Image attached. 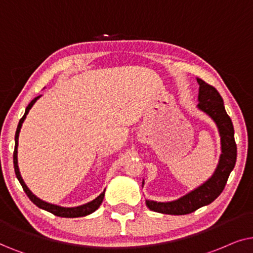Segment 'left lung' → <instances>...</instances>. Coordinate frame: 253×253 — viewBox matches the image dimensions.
<instances>
[{"instance_id": "left-lung-1", "label": "left lung", "mask_w": 253, "mask_h": 253, "mask_svg": "<svg viewBox=\"0 0 253 253\" xmlns=\"http://www.w3.org/2000/svg\"><path fill=\"white\" fill-rule=\"evenodd\" d=\"M199 83L198 95V109L208 114L216 124L221 136V155L218 164L213 176L195 190L188 192L179 199L168 203H157L146 200L147 207L150 211L169 215H185L197 211L198 208L206 206L216 199L222 193L227 184L229 174L234 169L237 157V147L234 137V126L230 117L225 112L223 99L214 86L205 81L197 79ZM144 180L142 181L143 187Z\"/></svg>"}]
</instances>
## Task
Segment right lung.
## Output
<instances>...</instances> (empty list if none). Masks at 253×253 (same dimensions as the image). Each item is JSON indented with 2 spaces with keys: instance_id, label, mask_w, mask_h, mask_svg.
Returning a JSON list of instances; mask_svg holds the SVG:
<instances>
[{
  "instance_id": "add662e5",
  "label": "right lung",
  "mask_w": 253,
  "mask_h": 253,
  "mask_svg": "<svg viewBox=\"0 0 253 253\" xmlns=\"http://www.w3.org/2000/svg\"><path fill=\"white\" fill-rule=\"evenodd\" d=\"M40 97H42V96L36 97V98L33 99L32 102L29 104L28 107H26V110H25L24 116H23L22 119L19 120L18 126H17V130H16V134H15V151H13V167H15L16 177H17V179L19 180V183H21L23 190H24L26 195H28V197L30 198V200H31L32 203L36 205V206H38L39 208H42V210H45L47 211H49V213H52V214L56 215V216H60V217H81V216H86V215L91 214L96 210H98V207L100 206V204L103 203L104 195H105V190H104L102 193H100L98 197L96 198V199H93L92 201H90V203H87V204L81 205V206H77V207H61V206H58V205H53V204L46 203V201H43L42 199H39L38 197H36V195L33 194L32 192L29 190V187L26 186V184L24 183V180H23V178L21 176V172H19L18 160H17V153H18V151H17V148H18L19 132H21L22 125H23V123H24V120H25L26 116H28L29 111L31 110V107L35 105V103L40 98Z\"/></svg>"
}]
</instances>
